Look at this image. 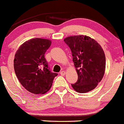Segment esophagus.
I'll return each mask as SVG.
<instances>
[{"instance_id": "obj_1", "label": "esophagus", "mask_w": 124, "mask_h": 124, "mask_svg": "<svg viewBox=\"0 0 124 124\" xmlns=\"http://www.w3.org/2000/svg\"><path fill=\"white\" fill-rule=\"evenodd\" d=\"M60 74H61L62 76H64V75L66 74V72H65V71H61V72H60Z\"/></svg>"}]
</instances>
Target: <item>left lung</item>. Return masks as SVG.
Returning a JSON list of instances; mask_svg holds the SVG:
<instances>
[{
	"label": "left lung",
	"mask_w": 124,
	"mask_h": 124,
	"mask_svg": "<svg viewBox=\"0 0 124 124\" xmlns=\"http://www.w3.org/2000/svg\"><path fill=\"white\" fill-rule=\"evenodd\" d=\"M70 48L78 80L71 84L76 92H88L97 87L105 70V56L100 44L90 37L73 36L64 39Z\"/></svg>",
	"instance_id": "1"
}]
</instances>
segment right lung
<instances>
[{"label": "right lung", "mask_w": 124, "mask_h": 124, "mask_svg": "<svg viewBox=\"0 0 124 124\" xmlns=\"http://www.w3.org/2000/svg\"><path fill=\"white\" fill-rule=\"evenodd\" d=\"M51 41L34 38L20 46L15 54L14 67L23 87L34 94H44L51 88L58 74L49 70L44 54Z\"/></svg>", "instance_id": "right-lung-1"}]
</instances>
